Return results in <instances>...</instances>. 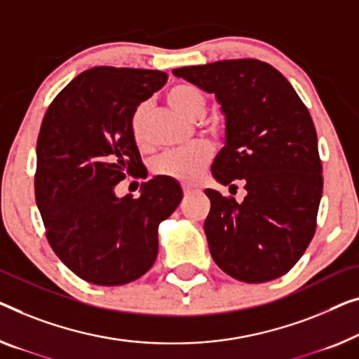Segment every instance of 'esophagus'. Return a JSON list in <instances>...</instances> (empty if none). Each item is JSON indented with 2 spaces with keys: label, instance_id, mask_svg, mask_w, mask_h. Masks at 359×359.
Returning <instances> with one entry per match:
<instances>
[{
  "label": "esophagus",
  "instance_id": "34e87169",
  "mask_svg": "<svg viewBox=\"0 0 359 359\" xmlns=\"http://www.w3.org/2000/svg\"><path fill=\"white\" fill-rule=\"evenodd\" d=\"M182 190H184V195H185V196H190V195L198 194V191H200V190H198L196 187H194V185H184V187H182Z\"/></svg>",
  "mask_w": 359,
  "mask_h": 359
}]
</instances>
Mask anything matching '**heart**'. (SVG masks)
<instances>
[{
    "label": "heart",
    "instance_id": "heart-1",
    "mask_svg": "<svg viewBox=\"0 0 359 359\" xmlns=\"http://www.w3.org/2000/svg\"><path fill=\"white\" fill-rule=\"evenodd\" d=\"M168 103L170 108L180 112L187 119H198L203 116L206 98L200 88L190 83H179L168 92ZM149 112V104L140 103L130 116V133L138 147L145 145V122ZM211 130L217 126L212 124ZM212 158V147L208 142H194L190 145L169 149L158 156L151 164L154 174L179 182H195Z\"/></svg>",
    "mask_w": 359,
    "mask_h": 359
}]
</instances>
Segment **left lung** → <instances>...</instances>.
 <instances>
[{
    "label": "left lung",
    "mask_w": 359,
    "mask_h": 359,
    "mask_svg": "<svg viewBox=\"0 0 359 359\" xmlns=\"http://www.w3.org/2000/svg\"><path fill=\"white\" fill-rule=\"evenodd\" d=\"M226 116V145L212 163L219 184L245 185L242 203L206 189L205 233L212 259L233 279L261 283L295 266L308 248L323 196L318 135L290 82L258 60L174 69Z\"/></svg>",
    "instance_id": "obj_1"
}]
</instances>
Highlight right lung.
<instances>
[{
  "mask_svg": "<svg viewBox=\"0 0 359 359\" xmlns=\"http://www.w3.org/2000/svg\"><path fill=\"white\" fill-rule=\"evenodd\" d=\"M168 74L92 67L64 87L36 140L35 200L46 238L64 264L95 285H124L158 256V227L182 200L177 182L158 175L140 198H117L126 175L142 177L130 116Z\"/></svg>",
  "mask_w": 359,
  "mask_h": 359,
  "instance_id": "obj_1",
  "label": "right lung"
}]
</instances>
